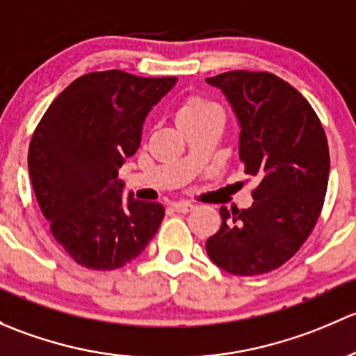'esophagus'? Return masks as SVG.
I'll use <instances>...</instances> for the list:
<instances>
[{"mask_svg":"<svg viewBox=\"0 0 356 356\" xmlns=\"http://www.w3.org/2000/svg\"><path fill=\"white\" fill-rule=\"evenodd\" d=\"M193 209V204L190 202H177L173 204V211L177 212H181V214H186V212H190Z\"/></svg>","mask_w":356,"mask_h":356,"instance_id":"1","label":"esophagus"}]
</instances>
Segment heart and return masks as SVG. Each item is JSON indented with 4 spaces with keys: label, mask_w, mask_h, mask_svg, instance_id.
Wrapping results in <instances>:
<instances>
[{
    "label": "heart",
    "mask_w": 356,
    "mask_h": 356,
    "mask_svg": "<svg viewBox=\"0 0 356 356\" xmlns=\"http://www.w3.org/2000/svg\"><path fill=\"white\" fill-rule=\"evenodd\" d=\"M212 115H221V111H219V108L214 102L199 96H192L186 97L185 101L179 104L177 111V122L179 127H181V124L200 122V120L209 118V116Z\"/></svg>",
    "instance_id": "heart-1"
}]
</instances>
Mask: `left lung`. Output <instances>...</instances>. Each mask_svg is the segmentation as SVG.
<instances>
[{
	"label": "left lung",
	"instance_id": "left-lung-1",
	"mask_svg": "<svg viewBox=\"0 0 356 356\" xmlns=\"http://www.w3.org/2000/svg\"><path fill=\"white\" fill-rule=\"evenodd\" d=\"M222 90L240 123V161L259 183L248 209H219L222 225L205 243L234 276L277 269L300 250L324 205L329 147L305 97L274 73L234 72L205 79Z\"/></svg>",
	"mask_w": 356,
	"mask_h": 356
}]
</instances>
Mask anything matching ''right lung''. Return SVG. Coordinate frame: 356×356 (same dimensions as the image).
Segmentation results:
<instances>
[{
  "label": "right lung",
  "instance_id": "obj_1",
  "mask_svg": "<svg viewBox=\"0 0 356 356\" xmlns=\"http://www.w3.org/2000/svg\"><path fill=\"white\" fill-rule=\"evenodd\" d=\"M177 76L144 79L122 70L79 76L32 135L29 173L51 234L80 266L113 270L144 252L164 207L128 193L118 170L140 145L142 124Z\"/></svg>",
  "mask_w": 356,
  "mask_h": 356
}]
</instances>
